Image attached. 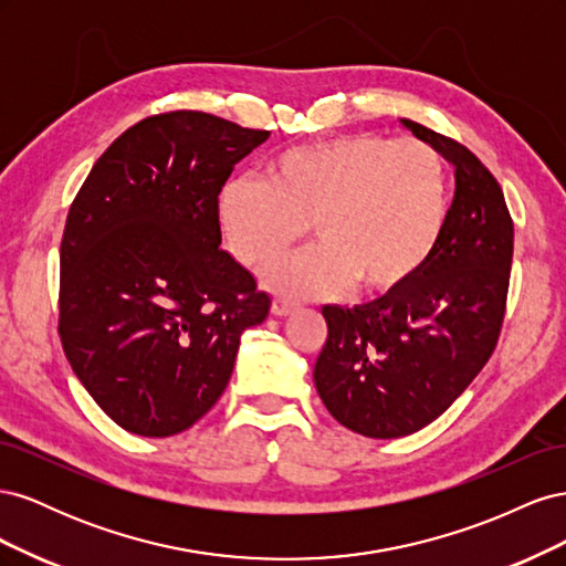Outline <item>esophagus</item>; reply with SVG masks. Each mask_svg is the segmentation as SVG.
<instances>
[{
    "mask_svg": "<svg viewBox=\"0 0 566 566\" xmlns=\"http://www.w3.org/2000/svg\"><path fill=\"white\" fill-rule=\"evenodd\" d=\"M295 302H290V300H273V304H271V312L276 314V316H287V314H293L295 312Z\"/></svg>",
    "mask_w": 566,
    "mask_h": 566,
    "instance_id": "34e87169",
    "label": "esophagus"
}]
</instances>
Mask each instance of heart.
<instances>
[{
  "mask_svg": "<svg viewBox=\"0 0 566 566\" xmlns=\"http://www.w3.org/2000/svg\"><path fill=\"white\" fill-rule=\"evenodd\" d=\"M214 210L231 254L248 269L283 260L312 224L321 245L273 266L271 287L323 297L356 285L385 297L439 252L451 210L449 169L424 142L339 134L281 153L264 181H227Z\"/></svg>",
  "mask_w": 566,
  "mask_h": 566,
  "instance_id": "1",
  "label": "heart"
}]
</instances>
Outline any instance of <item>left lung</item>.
Masks as SVG:
<instances>
[{
    "label": "left lung",
    "mask_w": 566,
    "mask_h": 566,
    "mask_svg": "<svg viewBox=\"0 0 566 566\" xmlns=\"http://www.w3.org/2000/svg\"><path fill=\"white\" fill-rule=\"evenodd\" d=\"M455 167L449 227L401 293L354 310L323 306L328 337L314 385L331 416L370 439L437 420L486 366L505 318L515 227L503 188L470 148L403 119Z\"/></svg>",
    "instance_id": "1"
}]
</instances>
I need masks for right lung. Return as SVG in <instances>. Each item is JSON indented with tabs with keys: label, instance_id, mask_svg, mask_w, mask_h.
I'll use <instances>...</instances> for the list:
<instances>
[{
	"label": "right lung",
	"instance_id": "obj_1",
	"mask_svg": "<svg viewBox=\"0 0 566 566\" xmlns=\"http://www.w3.org/2000/svg\"><path fill=\"white\" fill-rule=\"evenodd\" d=\"M269 139L200 111L144 117L77 191L61 241L59 335L104 413L139 437L188 430L227 389L271 297L221 250L217 193Z\"/></svg>",
	"mask_w": 566,
	"mask_h": 566
}]
</instances>
